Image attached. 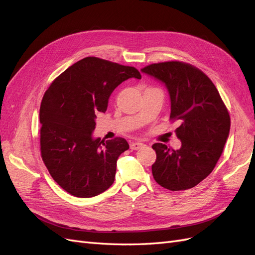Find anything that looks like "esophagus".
Here are the masks:
<instances>
[{
  "mask_svg": "<svg viewBox=\"0 0 255 255\" xmlns=\"http://www.w3.org/2000/svg\"><path fill=\"white\" fill-rule=\"evenodd\" d=\"M144 145V143L142 142H139V141H135V142H132L130 143V149L132 150H139L140 148H142V146Z\"/></svg>",
  "mask_w": 255,
  "mask_h": 255,
  "instance_id": "34e87169",
  "label": "esophagus"
}]
</instances>
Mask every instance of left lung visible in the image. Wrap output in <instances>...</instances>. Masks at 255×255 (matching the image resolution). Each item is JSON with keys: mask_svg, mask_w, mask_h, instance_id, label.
<instances>
[{"mask_svg": "<svg viewBox=\"0 0 255 255\" xmlns=\"http://www.w3.org/2000/svg\"><path fill=\"white\" fill-rule=\"evenodd\" d=\"M141 71L163 82L171 101L170 120L182 141L179 150L154 143L156 160L154 180L169 190L195 187L210 174L220 158L229 137L231 119L227 106L208 76L183 61L152 64Z\"/></svg>", "mask_w": 255, "mask_h": 255, "instance_id": "obj_1", "label": "left lung"}]
</instances>
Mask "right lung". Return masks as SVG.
Returning a JSON list of instances; mask_svg holds the SVG:
<instances>
[{
	"label": "right lung",
	"instance_id": "1",
	"mask_svg": "<svg viewBox=\"0 0 255 255\" xmlns=\"http://www.w3.org/2000/svg\"><path fill=\"white\" fill-rule=\"evenodd\" d=\"M140 80L134 67L85 57L54 80L42 98L40 151L53 180L69 194L90 198L109 189L117 159L129 146L122 137L92 138L96 114L105 113L114 89L128 79Z\"/></svg>",
	"mask_w": 255,
	"mask_h": 255
}]
</instances>
